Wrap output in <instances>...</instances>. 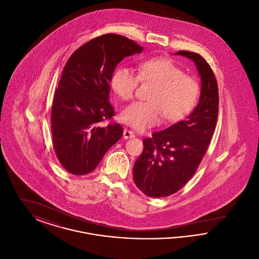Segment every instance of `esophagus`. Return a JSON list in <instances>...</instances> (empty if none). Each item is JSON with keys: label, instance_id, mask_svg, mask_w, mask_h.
<instances>
[{"label": "esophagus", "instance_id": "1", "mask_svg": "<svg viewBox=\"0 0 259 259\" xmlns=\"http://www.w3.org/2000/svg\"><path fill=\"white\" fill-rule=\"evenodd\" d=\"M124 139H132V138H135V133L131 130H127L125 129L123 132Z\"/></svg>", "mask_w": 259, "mask_h": 259}]
</instances>
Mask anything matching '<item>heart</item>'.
Instances as JSON below:
<instances>
[{
	"mask_svg": "<svg viewBox=\"0 0 259 259\" xmlns=\"http://www.w3.org/2000/svg\"><path fill=\"white\" fill-rule=\"evenodd\" d=\"M139 81L153 84L148 100L134 102L124 109V123L144 130L159 123L164 115L168 122L183 119L194 108L200 92L196 79L169 58L153 57L140 62L138 75L127 67H117L111 74V87L124 101L133 98Z\"/></svg>",
	"mask_w": 259,
	"mask_h": 259,
	"instance_id": "heart-1",
	"label": "heart"
}]
</instances>
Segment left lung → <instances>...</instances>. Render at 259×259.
Segmentation results:
<instances>
[{
    "mask_svg": "<svg viewBox=\"0 0 259 259\" xmlns=\"http://www.w3.org/2000/svg\"><path fill=\"white\" fill-rule=\"evenodd\" d=\"M176 55L195 63L201 76V96L186 119L143 141L133 177L137 187L148 197H167L186 185L209 148L218 120L219 87L208 62L195 52L180 50Z\"/></svg>",
    "mask_w": 259,
    "mask_h": 259,
    "instance_id": "8db88e82",
    "label": "left lung"
}]
</instances>
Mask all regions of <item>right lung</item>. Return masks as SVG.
Segmentation results:
<instances>
[{"label": "right lung", "instance_id": "add662e5", "mask_svg": "<svg viewBox=\"0 0 259 259\" xmlns=\"http://www.w3.org/2000/svg\"><path fill=\"white\" fill-rule=\"evenodd\" d=\"M143 48L128 37L106 34L78 48L66 63L55 91L50 123L52 145L64 169L75 176L94 171L105 153L123 135L109 101L116 65Z\"/></svg>", "mask_w": 259, "mask_h": 259}]
</instances>
